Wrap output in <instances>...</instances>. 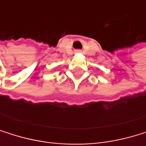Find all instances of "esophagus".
Listing matches in <instances>:
<instances>
[{"label":"esophagus","instance_id":"esophagus-1","mask_svg":"<svg viewBox=\"0 0 146 146\" xmlns=\"http://www.w3.org/2000/svg\"><path fill=\"white\" fill-rule=\"evenodd\" d=\"M78 52H79V51H78Z\"/></svg>","mask_w":146,"mask_h":146}]
</instances>
